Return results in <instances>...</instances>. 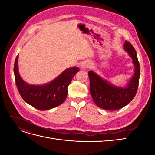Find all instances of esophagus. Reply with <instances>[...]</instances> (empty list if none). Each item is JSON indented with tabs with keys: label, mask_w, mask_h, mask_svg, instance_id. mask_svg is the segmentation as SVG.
Here are the masks:
<instances>
[{
	"label": "esophagus",
	"mask_w": 155,
	"mask_h": 155,
	"mask_svg": "<svg viewBox=\"0 0 155 155\" xmlns=\"http://www.w3.org/2000/svg\"><path fill=\"white\" fill-rule=\"evenodd\" d=\"M91 64L92 63L88 61H84L82 64H81V68L82 69H86L88 68H90L91 67Z\"/></svg>",
	"instance_id": "34e87169"
}]
</instances>
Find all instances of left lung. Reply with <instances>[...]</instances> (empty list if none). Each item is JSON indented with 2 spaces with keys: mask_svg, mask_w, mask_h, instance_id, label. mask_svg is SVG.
Wrapping results in <instances>:
<instances>
[{
  "mask_svg": "<svg viewBox=\"0 0 155 155\" xmlns=\"http://www.w3.org/2000/svg\"><path fill=\"white\" fill-rule=\"evenodd\" d=\"M124 50L132 59L134 71L124 85H115L92 70L88 72L90 79V92L96 105L108 110H114L126 106L134 97L138 87L140 64L137 54L130 43L125 41Z\"/></svg>",
  "mask_w": 155,
  "mask_h": 155,
  "instance_id": "obj_1",
  "label": "left lung"
}]
</instances>
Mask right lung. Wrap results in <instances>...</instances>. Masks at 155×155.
<instances>
[{"mask_svg":"<svg viewBox=\"0 0 155 155\" xmlns=\"http://www.w3.org/2000/svg\"><path fill=\"white\" fill-rule=\"evenodd\" d=\"M17 56L14 64L15 83L20 95L28 104L40 110H46L56 107L66 100L68 87L79 68L70 67L64 70L52 81L43 85H30L23 80L18 68Z\"/></svg>","mask_w":155,"mask_h":155,"instance_id":"add662e5","label":"right lung"}]
</instances>
